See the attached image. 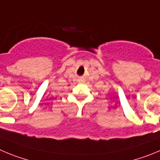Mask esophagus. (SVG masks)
Listing matches in <instances>:
<instances>
[{
	"instance_id": "obj_1",
	"label": "esophagus",
	"mask_w": 160,
	"mask_h": 160,
	"mask_svg": "<svg viewBox=\"0 0 160 160\" xmlns=\"http://www.w3.org/2000/svg\"><path fill=\"white\" fill-rule=\"evenodd\" d=\"M80 81H81V80H80Z\"/></svg>"
}]
</instances>
